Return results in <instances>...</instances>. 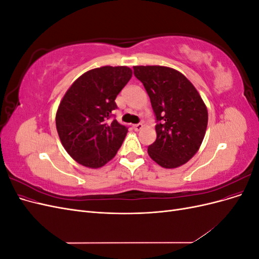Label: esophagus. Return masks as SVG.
<instances>
[{
	"label": "esophagus",
	"mask_w": 259,
	"mask_h": 259,
	"mask_svg": "<svg viewBox=\"0 0 259 259\" xmlns=\"http://www.w3.org/2000/svg\"><path fill=\"white\" fill-rule=\"evenodd\" d=\"M133 127H134L135 131H140L143 128V124L142 123H138V124H134L133 125Z\"/></svg>",
	"instance_id": "1"
}]
</instances>
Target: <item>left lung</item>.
I'll return each mask as SVG.
<instances>
[{
    "label": "left lung",
    "mask_w": 259,
    "mask_h": 259,
    "mask_svg": "<svg viewBox=\"0 0 259 259\" xmlns=\"http://www.w3.org/2000/svg\"><path fill=\"white\" fill-rule=\"evenodd\" d=\"M155 115V142L150 158L165 168H175L197 153L207 127L205 104L187 77L168 67L135 66Z\"/></svg>",
    "instance_id": "1"
}]
</instances>
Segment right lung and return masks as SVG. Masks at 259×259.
<instances>
[{
  "instance_id": "1",
  "label": "right lung",
  "mask_w": 259,
  "mask_h": 259,
  "mask_svg": "<svg viewBox=\"0 0 259 259\" xmlns=\"http://www.w3.org/2000/svg\"><path fill=\"white\" fill-rule=\"evenodd\" d=\"M132 77L127 67H101L82 74L65 94L56 127L66 151L84 166L97 168L122 146L128 127L112 114L115 98Z\"/></svg>"
}]
</instances>
